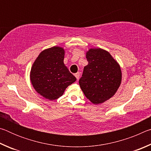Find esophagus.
<instances>
[{"mask_svg": "<svg viewBox=\"0 0 151 151\" xmlns=\"http://www.w3.org/2000/svg\"><path fill=\"white\" fill-rule=\"evenodd\" d=\"M75 77L76 78V79H77V81H78V79H79V78H80V73H75Z\"/></svg>", "mask_w": 151, "mask_h": 151, "instance_id": "34e87169", "label": "esophagus"}]
</instances>
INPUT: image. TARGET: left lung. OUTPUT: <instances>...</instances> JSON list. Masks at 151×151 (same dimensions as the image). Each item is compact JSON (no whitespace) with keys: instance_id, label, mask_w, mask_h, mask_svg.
Segmentation results:
<instances>
[{"instance_id":"obj_1","label":"left lung","mask_w":151,"mask_h":151,"mask_svg":"<svg viewBox=\"0 0 151 151\" xmlns=\"http://www.w3.org/2000/svg\"><path fill=\"white\" fill-rule=\"evenodd\" d=\"M86 58L88 63L84 67L79 85L92 103H103L114 95L121 85V66L108 51L100 48H90Z\"/></svg>"}]
</instances>
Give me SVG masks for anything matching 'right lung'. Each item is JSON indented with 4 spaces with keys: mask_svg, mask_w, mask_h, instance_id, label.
<instances>
[{
    "mask_svg": "<svg viewBox=\"0 0 151 151\" xmlns=\"http://www.w3.org/2000/svg\"><path fill=\"white\" fill-rule=\"evenodd\" d=\"M65 50L52 47L42 50L31 67L30 79L33 88L44 98L56 100L76 78L64 64Z\"/></svg>",
    "mask_w": 151,
    "mask_h": 151,
    "instance_id": "obj_1",
    "label": "right lung"
}]
</instances>
